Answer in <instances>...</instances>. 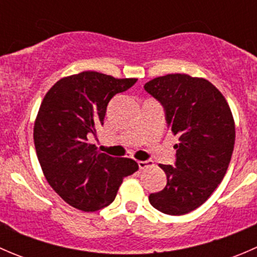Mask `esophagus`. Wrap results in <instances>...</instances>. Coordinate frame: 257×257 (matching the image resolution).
Instances as JSON below:
<instances>
[{"instance_id":"34e87169","label":"esophagus","mask_w":257,"mask_h":257,"mask_svg":"<svg viewBox=\"0 0 257 257\" xmlns=\"http://www.w3.org/2000/svg\"><path fill=\"white\" fill-rule=\"evenodd\" d=\"M138 165L141 169H145V168H148V167H152L153 162H143V160H139Z\"/></svg>"}]
</instances>
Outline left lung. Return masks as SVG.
<instances>
[{
	"label": "left lung",
	"mask_w": 257,
	"mask_h": 257,
	"mask_svg": "<svg viewBox=\"0 0 257 257\" xmlns=\"http://www.w3.org/2000/svg\"><path fill=\"white\" fill-rule=\"evenodd\" d=\"M165 108L168 131L178 137L177 163L160 164L162 191L149 195L155 209L184 215L203 205L224 179L235 144V121L222 93L205 78L174 73L144 85Z\"/></svg>",
	"instance_id": "1"
}]
</instances>
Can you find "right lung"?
I'll list each match as a JSON object with an SVG mask.
<instances>
[{"mask_svg": "<svg viewBox=\"0 0 257 257\" xmlns=\"http://www.w3.org/2000/svg\"><path fill=\"white\" fill-rule=\"evenodd\" d=\"M137 80L84 71L54 83L41 103L33 126L38 162L52 189L73 208L110 205L123 179L138 170L133 159L109 157L89 141L104 123L109 100Z\"/></svg>", "mask_w": 257, "mask_h": 257, "instance_id": "1", "label": "right lung"}]
</instances>
